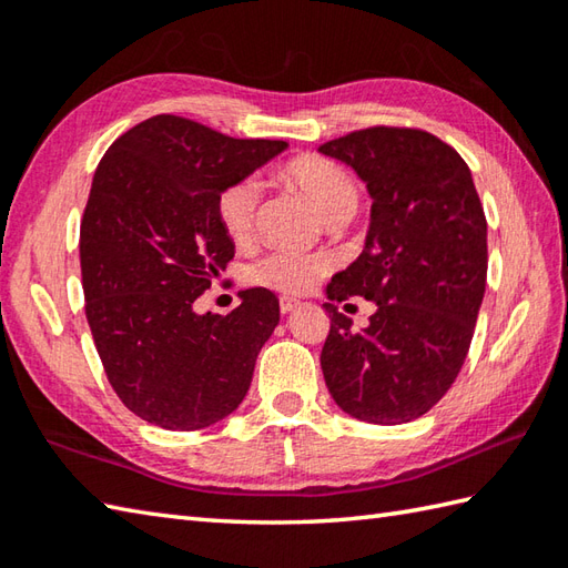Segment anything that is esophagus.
<instances>
[{
	"instance_id": "34e87169",
	"label": "esophagus",
	"mask_w": 568,
	"mask_h": 568,
	"mask_svg": "<svg viewBox=\"0 0 568 568\" xmlns=\"http://www.w3.org/2000/svg\"><path fill=\"white\" fill-rule=\"evenodd\" d=\"M297 307H300L297 300H287V297L281 300V312H283V315H291V312H295Z\"/></svg>"
}]
</instances>
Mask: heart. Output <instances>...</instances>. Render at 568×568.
Segmentation results:
<instances>
[{
    "label": "heart",
    "mask_w": 568,
    "mask_h": 568,
    "mask_svg": "<svg viewBox=\"0 0 568 568\" xmlns=\"http://www.w3.org/2000/svg\"><path fill=\"white\" fill-rule=\"evenodd\" d=\"M287 185H293L327 224L352 220L358 210V190L342 165L320 159V155H303L283 165L281 171ZM261 190L256 180H236L226 185L216 197V220L224 234L232 241H246L253 234L258 214ZM329 263L317 256H300V253H265L263 258L246 268V281L251 285L283 295H303L320 277L327 273Z\"/></svg>",
    "instance_id": "heart-1"
}]
</instances>
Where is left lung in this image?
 <instances>
[{"instance_id": "obj_1", "label": "left lung", "mask_w": 568, "mask_h": 568, "mask_svg": "<svg viewBox=\"0 0 568 568\" xmlns=\"http://www.w3.org/2000/svg\"><path fill=\"white\" fill-rule=\"evenodd\" d=\"M358 175L371 197L361 256L332 275L324 383L346 415L403 425L437 405L462 371L486 293L488 226L468 165L419 129L373 126L317 149ZM377 303L352 333L331 305Z\"/></svg>"}]
</instances>
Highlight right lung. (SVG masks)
<instances>
[{
    "label": "right lung",
    "mask_w": 568,
    "mask_h": 568,
    "mask_svg": "<svg viewBox=\"0 0 568 568\" xmlns=\"http://www.w3.org/2000/svg\"><path fill=\"white\" fill-rule=\"evenodd\" d=\"M285 149L159 114L119 136L94 171L80 224L84 312L119 400L151 425L210 427L248 393L281 322L277 297L251 287L229 315H200L195 300L234 258L216 197Z\"/></svg>",
    "instance_id": "obj_1"
}]
</instances>
